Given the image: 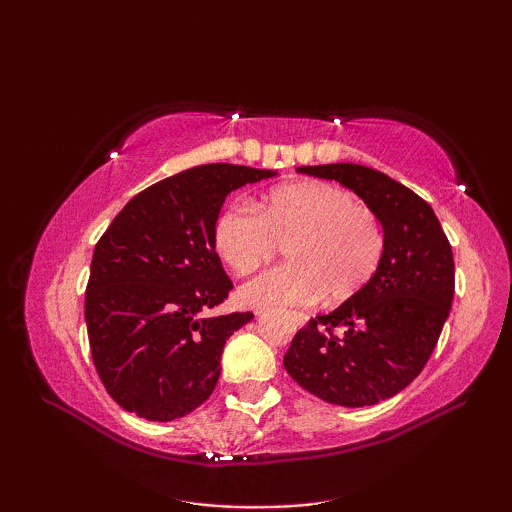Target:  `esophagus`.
<instances>
[{
    "label": "esophagus",
    "mask_w": 512,
    "mask_h": 512,
    "mask_svg": "<svg viewBox=\"0 0 512 512\" xmlns=\"http://www.w3.org/2000/svg\"><path fill=\"white\" fill-rule=\"evenodd\" d=\"M292 323H295L297 328H303V325L308 323V317L303 312H292Z\"/></svg>",
    "instance_id": "34e87169"
}]
</instances>
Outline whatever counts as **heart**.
Wrapping results in <instances>:
<instances>
[{
    "mask_svg": "<svg viewBox=\"0 0 512 512\" xmlns=\"http://www.w3.org/2000/svg\"><path fill=\"white\" fill-rule=\"evenodd\" d=\"M215 250L237 275L268 264L281 246L292 264L250 279L239 301L250 308L308 306L321 297L339 306L365 290L383 262L378 217L336 184H281L257 211L233 204L215 224Z\"/></svg>",
    "mask_w": 512,
    "mask_h": 512,
    "instance_id": "1",
    "label": "heart"
}]
</instances>
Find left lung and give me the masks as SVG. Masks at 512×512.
<instances>
[{
	"mask_svg": "<svg viewBox=\"0 0 512 512\" xmlns=\"http://www.w3.org/2000/svg\"><path fill=\"white\" fill-rule=\"evenodd\" d=\"M297 171L352 189L383 224L385 253L365 290L295 334L284 367L330 405H376L422 372L440 339L455 290L451 244L431 206L385 173L352 162Z\"/></svg>",
	"mask_w": 512,
	"mask_h": 512,
	"instance_id": "left-lung-1",
	"label": "left lung"
}]
</instances>
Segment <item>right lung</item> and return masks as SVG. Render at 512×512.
<instances>
[{
  "label": "right lung",
  "instance_id": "add662e5",
  "mask_svg": "<svg viewBox=\"0 0 512 512\" xmlns=\"http://www.w3.org/2000/svg\"><path fill=\"white\" fill-rule=\"evenodd\" d=\"M277 171L200 165L129 200L94 248L85 323L96 372L118 405L169 422L198 409L220 356L253 314L209 317L233 288L215 253L226 195Z\"/></svg>",
  "mask_w": 512,
  "mask_h": 512
}]
</instances>
